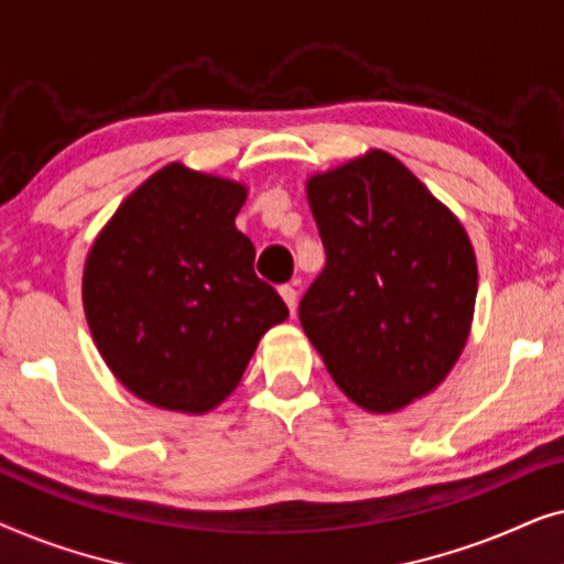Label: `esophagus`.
I'll return each instance as SVG.
<instances>
[{
  "label": "esophagus",
  "mask_w": 564,
  "mask_h": 564,
  "mask_svg": "<svg viewBox=\"0 0 564 564\" xmlns=\"http://www.w3.org/2000/svg\"><path fill=\"white\" fill-rule=\"evenodd\" d=\"M280 295H282L284 303H288L290 313H295V311H297V290L292 288V284H282V288H280Z\"/></svg>",
  "instance_id": "esophagus-1"
}]
</instances>
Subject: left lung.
Instances as JSON below:
<instances>
[{
  "label": "left lung",
  "instance_id": "left-lung-1",
  "mask_svg": "<svg viewBox=\"0 0 564 564\" xmlns=\"http://www.w3.org/2000/svg\"><path fill=\"white\" fill-rule=\"evenodd\" d=\"M326 269L300 300L334 382L372 413L429 395L465 349L477 297L473 243L405 164L369 151L307 180Z\"/></svg>",
  "mask_w": 564,
  "mask_h": 564
}]
</instances>
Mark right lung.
Masks as SVG:
<instances>
[{"label": "right lung", "mask_w": 564, "mask_h": 564, "mask_svg": "<svg viewBox=\"0 0 564 564\" xmlns=\"http://www.w3.org/2000/svg\"><path fill=\"white\" fill-rule=\"evenodd\" d=\"M246 187L169 164L99 230L84 313L105 365L145 403L205 413L223 403L259 338L290 311L253 272L236 228Z\"/></svg>", "instance_id": "add662e5"}]
</instances>
